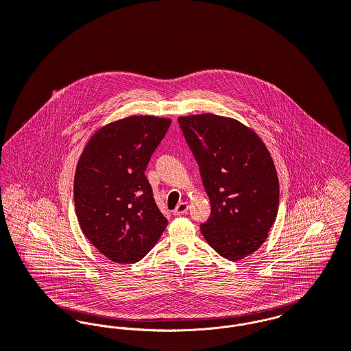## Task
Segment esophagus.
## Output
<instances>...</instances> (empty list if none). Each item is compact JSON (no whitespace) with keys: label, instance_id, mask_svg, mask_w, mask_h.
I'll use <instances>...</instances> for the list:
<instances>
[{"label":"esophagus","instance_id":"esophagus-1","mask_svg":"<svg viewBox=\"0 0 351 351\" xmlns=\"http://www.w3.org/2000/svg\"><path fill=\"white\" fill-rule=\"evenodd\" d=\"M186 210H188V203H179L176 208L173 209V215L175 216H182V215L186 213Z\"/></svg>","mask_w":351,"mask_h":351}]
</instances>
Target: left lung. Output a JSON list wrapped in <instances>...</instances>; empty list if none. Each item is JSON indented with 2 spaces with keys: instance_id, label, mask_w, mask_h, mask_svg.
Masks as SVG:
<instances>
[{
  "instance_id": "8db88e82",
  "label": "left lung",
  "mask_w": 351,
  "mask_h": 351,
  "mask_svg": "<svg viewBox=\"0 0 351 351\" xmlns=\"http://www.w3.org/2000/svg\"><path fill=\"white\" fill-rule=\"evenodd\" d=\"M178 121L210 202L202 233L220 256L241 260L264 244L278 212L280 186L268 148L232 118L200 114Z\"/></svg>"
}]
</instances>
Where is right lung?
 I'll list each match as a JSON object with an SVG mask.
<instances>
[{
	"mask_svg": "<svg viewBox=\"0 0 351 351\" xmlns=\"http://www.w3.org/2000/svg\"><path fill=\"white\" fill-rule=\"evenodd\" d=\"M171 119L128 117L99 128L84 147L74 178V206L88 241L118 264L155 247L167 219L145 171Z\"/></svg>",
	"mask_w": 351,
	"mask_h": 351,
	"instance_id": "1",
	"label": "right lung"
}]
</instances>
